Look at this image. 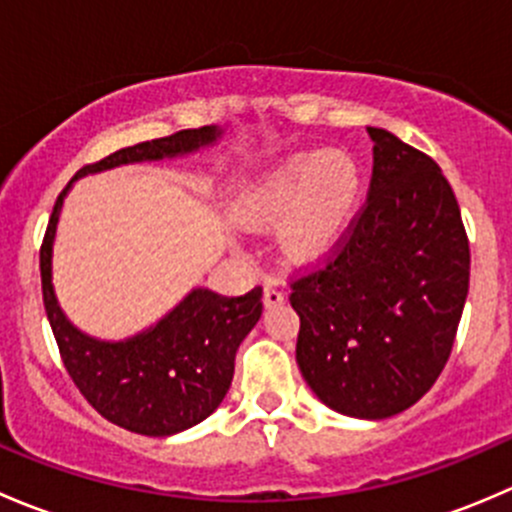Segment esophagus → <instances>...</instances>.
I'll use <instances>...</instances> for the list:
<instances>
[{
  "instance_id": "obj_1",
  "label": "esophagus",
  "mask_w": 512,
  "mask_h": 512,
  "mask_svg": "<svg viewBox=\"0 0 512 512\" xmlns=\"http://www.w3.org/2000/svg\"><path fill=\"white\" fill-rule=\"evenodd\" d=\"M285 302V292H282L277 285H267L265 287V307H280Z\"/></svg>"
}]
</instances>
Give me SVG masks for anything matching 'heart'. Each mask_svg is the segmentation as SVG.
I'll list each match as a JSON object with an SVG mask.
<instances>
[{
	"mask_svg": "<svg viewBox=\"0 0 512 512\" xmlns=\"http://www.w3.org/2000/svg\"><path fill=\"white\" fill-rule=\"evenodd\" d=\"M361 195V168L347 151L304 153L282 163L247 203L245 220L277 225L282 247L294 260L327 250L352 218Z\"/></svg>",
	"mask_w": 512,
	"mask_h": 512,
	"instance_id": "obj_1",
	"label": "heart"
}]
</instances>
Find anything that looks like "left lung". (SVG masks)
I'll return each instance as SVG.
<instances>
[{"instance_id": "8db88e82", "label": "left lung", "mask_w": 512, "mask_h": 512, "mask_svg": "<svg viewBox=\"0 0 512 512\" xmlns=\"http://www.w3.org/2000/svg\"><path fill=\"white\" fill-rule=\"evenodd\" d=\"M369 195L329 255L299 272L297 364L339 414L389 418L414 406L451 356L471 250L436 160L369 128Z\"/></svg>"}]
</instances>
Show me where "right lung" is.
<instances>
[{
	"label": "right lung",
	"mask_w": 512,
	"mask_h": 512,
	"mask_svg": "<svg viewBox=\"0 0 512 512\" xmlns=\"http://www.w3.org/2000/svg\"><path fill=\"white\" fill-rule=\"evenodd\" d=\"M218 133L215 126H203L136 143L84 165L74 180L113 165L198 151L213 143ZM69 185L56 198L39 250L41 294L61 361L84 399L116 426L143 436L185 431L208 418L225 399L235 374L237 347L262 314V287L240 297L193 289L168 317L138 337L126 342L86 337L64 317L51 287V245Z\"/></svg>",
	"instance_id": "right-lung-1"
}]
</instances>
